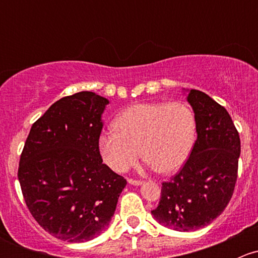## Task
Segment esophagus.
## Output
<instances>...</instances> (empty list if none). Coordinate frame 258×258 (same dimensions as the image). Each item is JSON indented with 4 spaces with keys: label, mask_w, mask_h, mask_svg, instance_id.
<instances>
[{
    "label": "esophagus",
    "mask_w": 258,
    "mask_h": 258,
    "mask_svg": "<svg viewBox=\"0 0 258 258\" xmlns=\"http://www.w3.org/2000/svg\"><path fill=\"white\" fill-rule=\"evenodd\" d=\"M128 183L135 184V186H139V184H142L141 179H135V178H128Z\"/></svg>",
    "instance_id": "34e87169"
}]
</instances>
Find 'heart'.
Here are the masks:
<instances>
[{
  "label": "heart",
  "mask_w": 258,
  "mask_h": 258,
  "mask_svg": "<svg viewBox=\"0 0 258 258\" xmlns=\"http://www.w3.org/2000/svg\"><path fill=\"white\" fill-rule=\"evenodd\" d=\"M195 137L196 117L184 102L139 103L116 117L114 130L100 135L98 150L116 172H126L142 153L156 171L171 173L184 165Z\"/></svg>",
  "instance_id": "b5f03b06"
}]
</instances>
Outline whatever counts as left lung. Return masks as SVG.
<instances>
[{
	"instance_id": "8db88e82",
	"label": "left lung",
	"mask_w": 258,
	"mask_h": 258,
	"mask_svg": "<svg viewBox=\"0 0 258 258\" xmlns=\"http://www.w3.org/2000/svg\"><path fill=\"white\" fill-rule=\"evenodd\" d=\"M196 117L197 140L181 170L162 182L152 215L176 231L210 225L227 207L235 191L241 141L226 108L199 90L188 93Z\"/></svg>"
}]
</instances>
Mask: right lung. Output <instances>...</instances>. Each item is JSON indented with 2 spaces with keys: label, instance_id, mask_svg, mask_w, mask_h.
<instances>
[{
  "label": "right lung",
  "instance_id": "1",
  "mask_svg": "<svg viewBox=\"0 0 258 258\" xmlns=\"http://www.w3.org/2000/svg\"><path fill=\"white\" fill-rule=\"evenodd\" d=\"M108 100L88 91L54 102L31 127L18 165L23 200L58 240L85 242L110 223L127 181L102 163L98 137Z\"/></svg>",
  "mask_w": 258,
  "mask_h": 258
}]
</instances>
